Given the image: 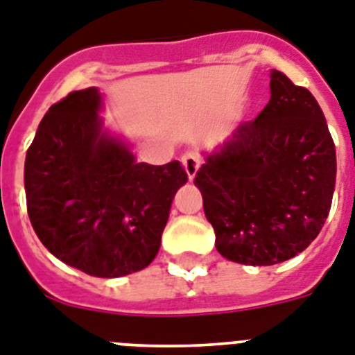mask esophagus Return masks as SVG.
I'll list each match as a JSON object with an SVG mask.
<instances>
[{"label":"esophagus","mask_w":355,"mask_h":355,"mask_svg":"<svg viewBox=\"0 0 355 355\" xmlns=\"http://www.w3.org/2000/svg\"><path fill=\"white\" fill-rule=\"evenodd\" d=\"M182 164H184V168H186V173H187V177H189V180H193L196 175V171H198V168H200V157L195 153V151H187V153H184L182 157Z\"/></svg>","instance_id":"obj_1"}]
</instances>
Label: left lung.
<instances>
[{"mask_svg": "<svg viewBox=\"0 0 355 355\" xmlns=\"http://www.w3.org/2000/svg\"><path fill=\"white\" fill-rule=\"evenodd\" d=\"M216 251L243 265H274L311 245L329 216L336 146L320 104L270 71V99L195 177Z\"/></svg>", "mask_w": 355, "mask_h": 355, "instance_id": "obj_1", "label": "left lung"}]
</instances>
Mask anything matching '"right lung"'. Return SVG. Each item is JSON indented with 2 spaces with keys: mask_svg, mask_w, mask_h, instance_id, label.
<instances>
[{
  "mask_svg": "<svg viewBox=\"0 0 355 355\" xmlns=\"http://www.w3.org/2000/svg\"><path fill=\"white\" fill-rule=\"evenodd\" d=\"M99 108L97 88L50 106L26 151V211L55 258L90 276L119 278L153 261L187 173L178 160L135 162L103 132Z\"/></svg>",
  "mask_w": 355,
  "mask_h": 355,
  "instance_id": "add662e5",
  "label": "right lung"
}]
</instances>
